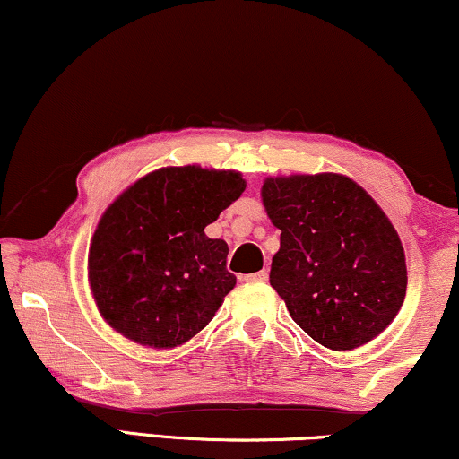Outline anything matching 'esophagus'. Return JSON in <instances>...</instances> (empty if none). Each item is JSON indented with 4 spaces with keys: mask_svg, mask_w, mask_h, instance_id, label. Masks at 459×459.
Returning <instances> with one entry per match:
<instances>
[{
    "mask_svg": "<svg viewBox=\"0 0 459 459\" xmlns=\"http://www.w3.org/2000/svg\"><path fill=\"white\" fill-rule=\"evenodd\" d=\"M242 280L248 281V284H255V281H267V272L265 269H261V272H256V273L242 275Z\"/></svg>",
    "mask_w": 459,
    "mask_h": 459,
    "instance_id": "esophagus-1",
    "label": "esophagus"
}]
</instances>
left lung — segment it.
Returning a JSON list of instances; mask_svg holds the SVG:
<instances>
[{"instance_id": "1", "label": "left lung", "mask_w": 459, "mask_h": 459, "mask_svg": "<svg viewBox=\"0 0 459 459\" xmlns=\"http://www.w3.org/2000/svg\"><path fill=\"white\" fill-rule=\"evenodd\" d=\"M261 200L281 231L269 284L294 322L332 351L382 334L403 305L407 267L378 203L341 173L265 178Z\"/></svg>"}]
</instances>
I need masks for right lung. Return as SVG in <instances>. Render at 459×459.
Returning <instances> with one entry per match:
<instances>
[{
	"mask_svg": "<svg viewBox=\"0 0 459 459\" xmlns=\"http://www.w3.org/2000/svg\"><path fill=\"white\" fill-rule=\"evenodd\" d=\"M247 190L242 173L160 167L134 181L100 217L87 281L100 316L142 347L175 349L215 317L236 275L228 244L204 228Z\"/></svg>",
	"mask_w": 459,
	"mask_h": 459,
	"instance_id": "1",
	"label": "right lung"
}]
</instances>
